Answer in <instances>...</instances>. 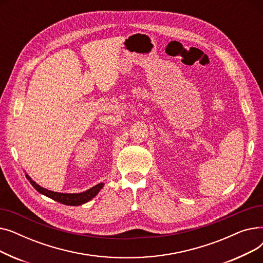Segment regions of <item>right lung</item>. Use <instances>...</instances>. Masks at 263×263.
<instances>
[{
	"instance_id": "1",
	"label": "right lung",
	"mask_w": 263,
	"mask_h": 263,
	"mask_svg": "<svg viewBox=\"0 0 263 263\" xmlns=\"http://www.w3.org/2000/svg\"><path fill=\"white\" fill-rule=\"evenodd\" d=\"M26 178L29 179L31 184L35 187V190H37L39 193H41V194H44L47 197H50L51 199H53L55 201L67 204V205H79V204H83V203L89 201L91 198H93L97 194H98L99 191L104 185L103 183H99L85 192L79 193V194H65V193L52 192V191L41 187L40 185L35 183L33 180H31V178L27 175H26Z\"/></svg>"
}]
</instances>
